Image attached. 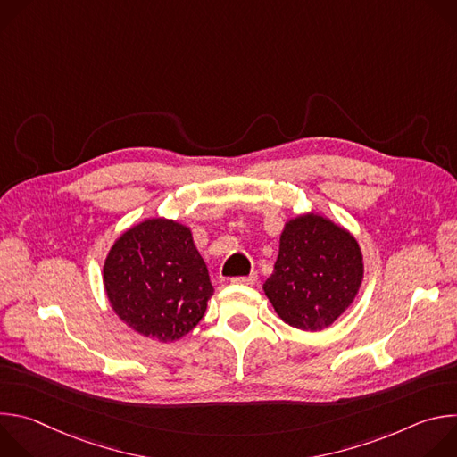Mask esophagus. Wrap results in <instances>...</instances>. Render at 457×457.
Listing matches in <instances>:
<instances>
[{
	"instance_id": "1",
	"label": "esophagus",
	"mask_w": 457,
	"mask_h": 457,
	"mask_svg": "<svg viewBox=\"0 0 457 457\" xmlns=\"http://www.w3.org/2000/svg\"><path fill=\"white\" fill-rule=\"evenodd\" d=\"M256 282V273H251L247 277H235L231 278V284H240V286H253Z\"/></svg>"
}]
</instances>
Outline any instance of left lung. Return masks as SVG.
Instances as JSON below:
<instances>
[{"label": "left lung", "instance_id": "1", "mask_svg": "<svg viewBox=\"0 0 457 457\" xmlns=\"http://www.w3.org/2000/svg\"><path fill=\"white\" fill-rule=\"evenodd\" d=\"M363 280L356 238L318 213L286 222L264 293L277 314L300 331H321L354 302Z\"/></svg>", "mask_w": 457, "mask_h": 457}]
</instances>
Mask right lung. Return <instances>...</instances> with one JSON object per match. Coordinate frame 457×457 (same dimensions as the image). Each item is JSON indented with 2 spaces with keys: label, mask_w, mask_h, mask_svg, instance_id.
<instances>
[{
  "label": "right lung",
  "mask_w": 457,
  "mask_h": 457,
  "mask_svg": "<svg viewBox=\"0 0 457 457\" xmlns=\"http://www.w3.org/2000/svg\"><path fill=\"white\" fill-rule=\"evenodd\" d=\"M103 282L112 309L128 328L164 344L186 337L213 295L191 229L162 217L146 219L115 240Z\"/></svg>",
  "instance_id": "add662e5"
}]
</instances>
